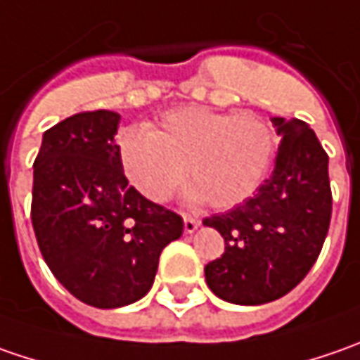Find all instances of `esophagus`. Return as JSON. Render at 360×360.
I'll use <instances>...</instances> for the list:
<instances>
[{"mask_svg": "<svg viewBox=\"0 0 360 360\" xmlns=\"http://www.w3.org/2000/svg\"><path fill=\"white\" fill-rule=\"evenodd\" d=\"M198 226H200V220H198V218H194V216H184V232L192 234Z\"/></svg>", "mask_w": 360, "mask_h": 360, "instance_id": "esophagus-1", "label": "esophagus"}]
</instances>
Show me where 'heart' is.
Wrapping results in <instances>:
<instances>
[{"instance_id":"obj_1","label":"heart","mask_w":360,"mask_h":360,"mask_svg":"<svg viewBox=\"0 0 360 360\" xmlns=\"http://www.w3.org/2000/svg\"><path fill=\"white\" fill-rule=\"evenodd\" d=\"M274 154V134L255 114H226L200 105L166 112L156 130L126 128L118 156L131 186L146 198H170L188 178L192 200L229 210L262 184Z\"/></svg>"}]
</instances>
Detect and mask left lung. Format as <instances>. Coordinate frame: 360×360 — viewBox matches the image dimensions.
Listing matches in <instances>:
<instances>
[{"instance_id": "8db88e82", "label": "left lung", "mask_w": 360, "mask_h": 360, "mask_svg": "<svg viewBox=\"0 0 360 360\" xmlns=\"http://www.w3.org/2000/svg\"><path fill=\"white\" fill-rule=\"evenodd\" d=\"M278 136L274 172L226 214L204 218L224 238V255L204 266L216 297L264 304L290 292L323 250L333 194L328 156L302 120L272 118Z\"/></svg>"}]
</instances>
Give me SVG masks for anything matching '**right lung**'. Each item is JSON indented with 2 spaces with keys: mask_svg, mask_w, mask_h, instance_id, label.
<instances>
[{
  "mask_svg": "<svg viewBox=\"0 0 360 360\" xmlns=\"http://www.w3.org/2000/svg\"><path fill=\"white\" fill-rule=\"evenodd\" d=\"M120 114L79 112L44 131L34 162L32 224L51 274L77 300L118 309L152 288L182 216L144 198L120 164Z\"/></svg>",
  "mask_w": 360,
  "mask_h": 360,
  "instance_id": "1",
  "label": "right lung"
}]
</instances>
